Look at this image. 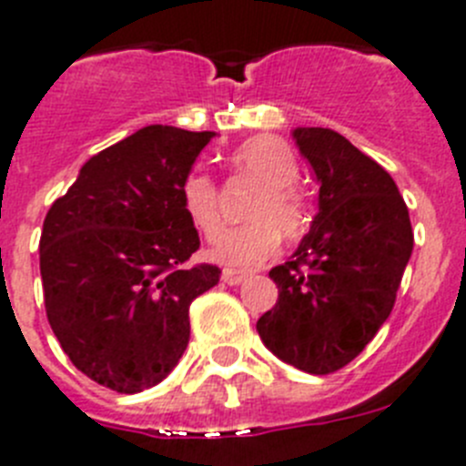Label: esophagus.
I'll list each match as a JSON object with an SVG mask.
<instances>
[{
    "instance_id": "esophagus-1",
    "label": "esophagus",
    "mask_w": 466,
    "mask_h": 466,
    "mask_svg": "<svg viewBox=\"0 0 466 466\" xmlns=\"http://www.w3.org/2000/svg\"><path fill=\"white\" fill-rule=\"evenodd\" d=\"M246 279H248V271H234V269L223 271V280L228 285H241Z\"/></svg>"
}]
</instances>
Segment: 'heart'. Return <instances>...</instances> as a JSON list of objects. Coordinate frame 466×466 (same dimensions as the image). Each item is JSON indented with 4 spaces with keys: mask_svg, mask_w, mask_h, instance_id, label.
I'll return each instance as SVG.
<instances>
[{
    "mask_svg": "<svg viewBox=\"0 0 466 466\" xmlns=\"http://www.w3.org/2000/svg\"><path fill=\"white\" fill-rule=\"evenodd\" d=\"M232 167L238 174L262 183L248 207L253 223L229 229L208 250L216 262L228 267H255L274 258L280 246V234L299 237L309 225V204L295 181L299 178L295 153L276 137H255L238 146L232 155ZM181 208L187 223L207 238H216L223 229L220 190L204 171H190L183 178Z\"/></svg>",
    "mask_w": 466,
    "mask_h": 466,
    "instance_id": "1",
    "label": "heart"
}]
</instances>
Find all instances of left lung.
<instances>
[{"label": "left lung", "instance_id": "obj_1", "mask_svg": "<svg viewBox=\"0 0 466 466\" xmlns=\"http://www.w3.org/2000/svg\"><path fill=\"white\" fill-rule=\"evenodd\" d=\"M318 213L290 262L269 271L279 301L258 320L262 343L306 374L358 358L388 320L413 250L409 208L392 176L327 127H297Z\"/></svg>", "mask_w": 466, "mask_h": 466}]
</instances>
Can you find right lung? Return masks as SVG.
<instances>
[{
    "label": "right lung",
    "mask_w": 466,
    "mask_h": 466,
    "mask_svg": "<svg viewBox=\"0 0 466 466\" xmlns=\"http://www.w3.org/2000/svg\"><path fill=\"white\" fill-rule=\"evenodd\" d=\"M216 132L148 125L92 155L46 213L39 241L46 316L74 367L134 395L160 383L190 339V304L220 279L186 267L199 234L181 183Z\"/></svg>",
    "instance_id": "right-lung-1"
}]
</instances>
